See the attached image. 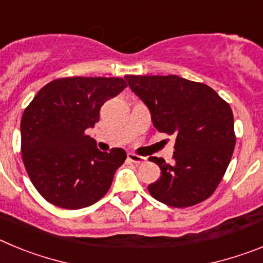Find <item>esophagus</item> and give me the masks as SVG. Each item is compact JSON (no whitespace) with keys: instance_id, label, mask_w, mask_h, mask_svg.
<instances>
[{"instance_id":"1","label":"esophagus","mask_w":263,"mask_h":263,"mask_svg":"<svg viewBox=\"0 0 263 263\" xmlns=\"http://www.w3.org/2000/svg\"><path fill=\"white\" fill-rule=\"evenodd\" d=\"M127 159L134 162V163H143V162H146L145 157H139V155L133 154V153H127Z\"/></svg>"}]
</instances>
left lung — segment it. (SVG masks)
<instances>
[{"mask_svg":"<svg viewBox=\"0 0 263 263\" xmlns=\"http://www.w3.org/2000/svg\"><path fill=\"white\" fill-rule=\"evenodd\" d=\"M160 133L175 136V163L152 157L160 178L148 192L160 203L185 208L211 196L233 154V113L211 87L176 75L125 76Z\"/></svg>","mask_w":263,"mask_h":263,"instance_id":"left-lung-1","label":"left lung"}]
</instances>
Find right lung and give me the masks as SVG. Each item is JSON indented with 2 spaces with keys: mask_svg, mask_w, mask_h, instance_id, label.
I'll return each mask as SVG.
<instances>
[{
  "mask_svg": "<svg viewBox=\"0 0 263 263\" xmlns=\"http://www.w3.org/2000/svg\"><path fill=\"white\" fill-rule=\"evenodd\" d=\"M126 88L120 78H64L39 90L21 120L27 175L48 203L80 210L100 200L126 159L124 148L100 152L85 134L106 100Z\"/></svg>",
  "mask_w": 263,
  "mask_h": 263,
  "instance_id": "right-lung-1",
  "label": "right lung"
}]
</instances>
